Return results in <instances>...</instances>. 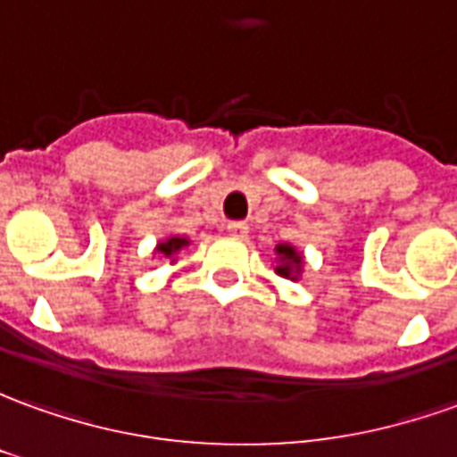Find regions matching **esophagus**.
Segmentation results:
<instances>
[{"mask_svg":"<svg viewBox=\"0 0 457 457\" xmlns=\"http://www.w3.org/2000/svg\"><path fill=\"white\" fill-rule=\"evenodd\" d=\"M226 231L231 238H238V241H244L248 236V223L246 221H231L226 226Z\"/></svg>","mask_w":457,"mask_h":457,"instance_id":"1","label":"esophagus"}]
</instances>
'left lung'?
<instances>
[{"instance_id":"obj_1","label":"left lung","mask_w":457,"mask_h":457,"mask_svg":"<svg viewBox=\"0 0 457 457\" xmlns=\"http://www.w3.org/2000/svg\"><path fill=\"white\" fill-rule=\"evenodd\" d=\"M273 273L281 276L286 281H298L303 276V269H306V259L303 253L294 246V244H276L273 248Z\"/></svg>"}]
</instances>
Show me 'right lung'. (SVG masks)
<instances>
[{"instance_id": "right-lung-1", "label": "right lung", "mask_w": 457, "mask_h": 457, "mask_svg": "<svg viewBox=\"0 0 457 457\" xmlns=\"http://www.w3.org/2000/svg\"><path fill=\"white\" fill-rule=\"evenodd\" d=\"M187 246H191V238H188V236L171 234V236H166V238H162V241L154 246V256L162 261H169V263H176L179 251Z\"/></svg>"}]
</instances>
